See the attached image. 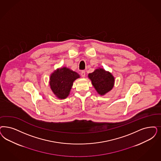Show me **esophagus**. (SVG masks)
Instances as JSON below:
<instances>
[{
    "label": "esophagus",
    "instance_id": "1",
    "mask_svg": "<svg viewBox=\"0 0 161 161\" xmlns=\"http://www.w3.org/2000/svg\"><path fill=\"white\" fill-rule=\"evenodd\" d=\"M81 75L82 77L84 78L85 77V75H86V72H85V71H82L81 72Z\"/></svg>",
    "mask_w": 161,
    "mask_h": 161
}]
</instances>
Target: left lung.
I'll return each mask as SVG.
<instances>
[{
    "mask_svg": "<svg viewBox=\"0 0 161 161\" xmlns=\"http://www.w3.org/2000/svg\"><path fill=\"white\" fill-rule=\"evenodd\" d=\"M88 77L97 92L102 96L111 91L115 83V78L112 74L100 68L89 74Z\"/></svg>",
    "mask_w": 161,
    "mask_h": 161,
    "instance_id": "left-lung-1",
    "label": "left lung"
}]
</instances>
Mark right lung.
I'll return each instance as SVG.
<instances>
[{"mask_svg": "<svg viewBox=\"0 0 161 161\" xmlns=\"http://www.w3.org/2000/svg\"><path fill=\"white\" fill-rule=\"evenodd\" d=\"M80 75L67 67L57 69L53 72L50 77L51 90L58 99L67 98L72 88L73 82Z\"/></svg>", "mask_w": 161, "mask_h": 161, "instance_id": "right-lung-1", "label": "right lung"}]
</instances>
